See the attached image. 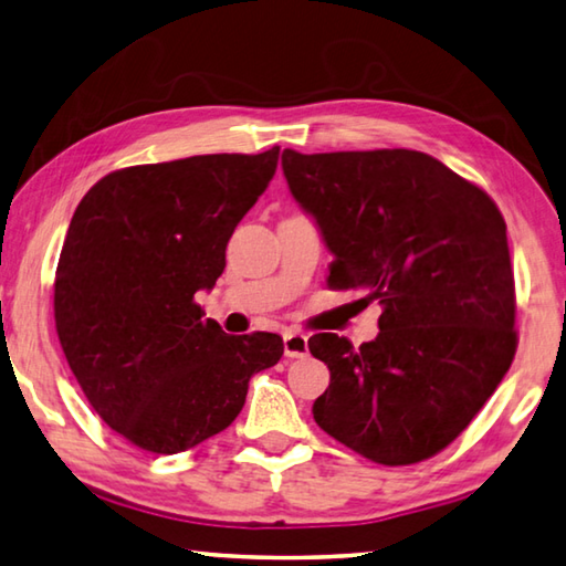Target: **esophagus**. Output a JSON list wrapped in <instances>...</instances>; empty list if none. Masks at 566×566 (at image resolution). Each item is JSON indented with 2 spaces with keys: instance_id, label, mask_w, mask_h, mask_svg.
<instances>
[{
  "instance_id": "esophagus-1",
  "label": "esophagus",
  "mask_w": 566,
  "mask_h": 566,
  "mask_svg": "<svg viewBox=\"0 0 566 566\" xmlns=\"http://www.w3.org/2000/svg\"><path fill=\"white\" fill-rule=\"evenodd\" d=\"M308 353V338L302 334H284V356L286 358H304Z\"/></svg>"
}]
</instances>
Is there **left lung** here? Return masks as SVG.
<instances>
[{
	"label": "left lung",
	"mask_w": 566,
	"mask_h": 566,
	"mask_svg": "<svg viewBox=\"0 0 566 566\" xmlns=\"http://www.w3.org/2000/svg\"><path fill=\"white\" fill-rule=\"evenodd\" d=\"M282 169L334 254L328 284L382 306L380 334L360 348L336 334L308 338L331 370L316 424L382 467L434 457L471 424L515 356L501 210L415 149H284Z\"/></svg>",
	"instance_id": "8db88e82"
}]
</instances>
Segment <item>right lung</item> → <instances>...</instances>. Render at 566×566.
Segmentation results:
<instances>
[{
    "mask_svg": "<svg viewBox=\"0 0 566 566\" xmlns=\"http://www.w3.org/2000/svg\"><path fill=\"white\" fill-rule=\"evenodd\" d=\"M280 147L107 174L77 203L53 284L55 331L95 412L139 449L179 453L232 424L276 334L228 336L196 304Z\"/></svg>",
    "mask_w": 566,
    "mask_h": 566,
    "instance_id": "add662e5",
    "label": "right lung"
}]
</instances>
